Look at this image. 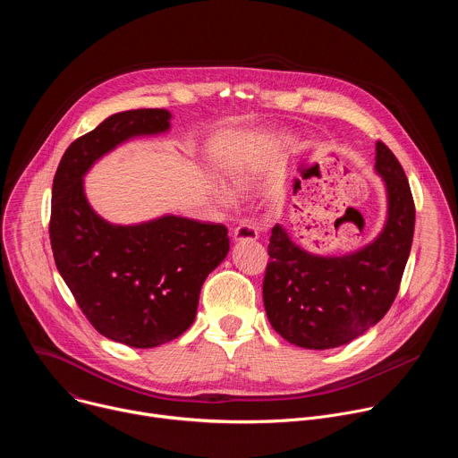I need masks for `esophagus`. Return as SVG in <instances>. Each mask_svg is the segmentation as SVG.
Here are the masks:
<instances>
[{"label":"esophagus","mask_w":458,"mask_h":458,"mask_svg":"<svg viewBox=\"0 0 458 458\" xmlns=\"http://www.w3.org/2000/svg\"><path fill=\"white\" fill-rule=\"evenodd\" d=\"M257 237H259V232H257V228L251 226L250 223H241L239 226L233 228V239H235V241H244V239L253 241V239H257Z\"/></svg>","instance_id":"esophagus-1"}]
</instances>
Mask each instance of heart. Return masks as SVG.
Returning <instances> with one entry per match:
<instances>
[{
    "label": "heart",
    "instance_id": "heart-1",
    "mask_svg": "<svg viewBox=\"0 0 458 458\" xmlns=\"http://www.w3.org/2000/svg\"><path fill=\"white\" fill-rule=\"evenodd\" d=\"M232 179H233L235 186L241 188V190L248 188V184H250V175H248V172H246L244 168H237V170L232 174ZM216 195H217V199H219L223 205H233V203H235V195H233L226 186H223V184H217V186H216Z\"/></svg>",
    "mask_w": 458,
    "mask_h": 458
}]
</instances>
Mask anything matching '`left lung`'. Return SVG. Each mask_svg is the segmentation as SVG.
Instances as JSON below:
<instances>
[{
  "label": "left lung",
  "instance_id": "8db88e82",
  "mask_svg": "<svg viewBox=\"0 0 458 458\" xmlns=\"http://www.w3.org/2000/svg\"><path fill=\"white\" fill-rule=\"evenodd\" d=\"M375 170L387 188V221L366 248L344 257H318L272 228L263 301L272 328L308 350L348 344L375 326L394 304L408 263L415 203L408 177L382 141Z\"/></svg>",
  "mask_w": 458,
  "mask_h": 458
}]
</instances>
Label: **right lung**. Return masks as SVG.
Returning a JSON list of instances; mask_svg holds the SVG:
<instances>
[{"mask_svg":"<svg viewBox=\"0 0 458 458\" xmlns=\"http://www.w3.org/2000/svg\"><path fill=\"white\" fill-rule=\"evenodd\" d=\"M168 121L163 108L106 117L67 148L52 182L55 267L94 328L132 348L165 344L190 328L205 279L230 250L225 225L165 216L115 226L85 199L83 174L96 159L128 138L165 132Z\"/></svg>","mask_w":458,"mask_h":458,"instance_id":"add662e5","label":"right lung"}]
</instances>
